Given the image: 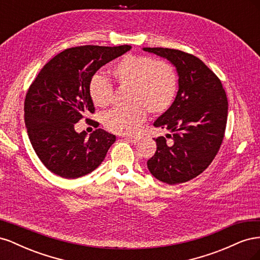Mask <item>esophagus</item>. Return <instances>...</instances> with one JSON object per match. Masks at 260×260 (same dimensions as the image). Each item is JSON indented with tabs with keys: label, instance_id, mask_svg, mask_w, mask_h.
I'll list each match as a JSON object with an SVG mask.
<instances>
[{
	"label": "esophagus",
	"instance_id": "1",
	"mask_svg": "<svg viewBox=\"0 0 260 260\" xmlns=\"http://www.w3.org/2000/svg\"><path fill=\"white\" fill-rule=\"evenodd\" d=\"M124 140H127V141H129V142L136 144V143L140 142L141 138L140 137H124Z\"/></svg>",
	"mask_w": 260,
	"mask_h": 260
}]
</instances>
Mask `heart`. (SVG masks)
Returning a JSON list of instances; mask_svg holds the SVG:
<instances>
[{
    "label": "heart",
    "mask_w": 260,
    "mask_h": 260,
    "mask_svg": "<svg viewBox=\"0 0 260 260\" xmlns=\"http://www.w3.org/2000/svg\"><path fill=\"white\" fill-rule=\"evenodd\" d=\"M112 76L122 89H129V106L116 108L104 115L106 129L118 135L138 133L147 117L168 111L178 92L176 68L166 60H156L151 56L125 55L112 67ZM89 94L93 104L106 107L113 100V85L103 75L92 77Z\"/></svg>",
    "instance_id": "obj_1"
}]
</instances>
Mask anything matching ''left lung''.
I'll use <instances>...</instances> for the list:
<instances>
[{
	"label": "left lung",
	"instance_id": "left-lung-1",
	"mask_svg": "<svg viewBox=\"0 0 260 260\" xmlns=\"http://www.w3.org/2000/svg\"><path fill=\"white\" fill-rule=\"evenodd\" d=\"M176 67L179 90L168 111L154 122L172 135L168 145L157 138V149L147 160L149 172L161 182L178 184L198 177L214 160L222 143L228 100L221 81L194 55L174 49L143 48Z\"/></svg>",
	"mask_w": 260,
	"mask_h": 260
}]
</instances>
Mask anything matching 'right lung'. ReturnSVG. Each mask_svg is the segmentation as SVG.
<instances>
[{
    "mask_svg": "<svg viewBox=\"0 0 260 260\" xmlns=\"http://www.w3.org/2000/svg\"><path fill=\"white\" fill-rule=\"evenodd\" d=\"M130 50V45L67 49L45 64L30 85L25 100L28 137L39 158L53 174L77 179L104 160L116 136L96 129L86 138L85 131L75 130V123L94 113L89 94L94 74Z\"/></svg>",
    "mask_w": 260,
    "mask_h": 260,
    "instance_id": "1",
    "label": "right lung"
}]
</instances>
